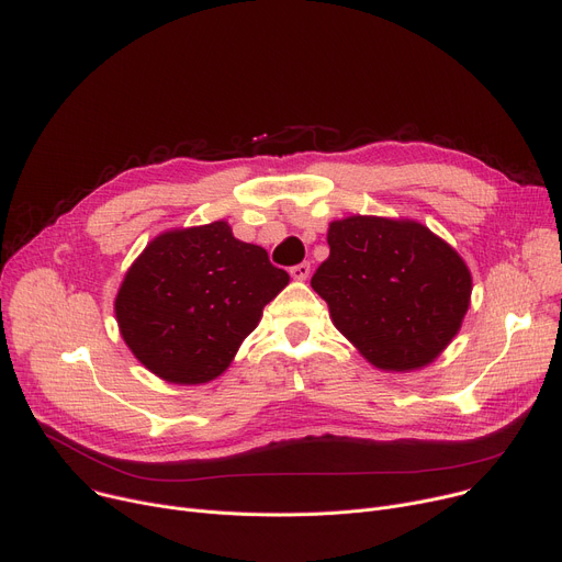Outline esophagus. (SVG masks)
<instances>
[{
	"label": "esophagus",
	"instance_id": "34e87169",
	"mask_svg": "<svg viewBox=\"0 0 562 562\" xmlns=\"http://www.w3.org/2000/svg\"><path fill=\"white\" fill-rule=\"evenodd\" d=\"M308 274H311V266H308V262H300V266L290 268V277L296 279V281H306Z\"/></svg>",
	"mask_w": 562,
	"mask_h": 562
}]
</instances>
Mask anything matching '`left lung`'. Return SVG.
<instances>
[{
  "mask_svg": "<svg viewBox=\"0 0 562 562\" xmlns=\"http://www.w3.org/2000/svg\"><path fill=\"white\" fill-rule=\"evenodd\" d=\"M326 243L311 285L362 358L413 372L447 349L472 296L470 268L449 243L422 222L376 215L334 220Z\"/></svg>",
  "mask_w": 562,
  "mask_h": 562,
  "instance_id": "left-lung-1",
  "label": "left lung"
}]
</instances>
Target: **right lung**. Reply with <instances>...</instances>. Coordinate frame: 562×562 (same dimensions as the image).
<instances>
[{
    "label": "right lung",
    "instance_id": "add662e5",
    "mask_svg": "<svg viewBox=\"0 0 562 562\" xmlns=\"http://www.w3.org/2000/svg\"><path fill=\"white\" fill-rule=\"evenodd\" d=\"M288 281L266 249L238 240L224 220L162 231L120 283V336L158 379L209 383Z\"/></svg>",
    "mask_w": 562,
    "mask_h": 562
}]
</instances>
